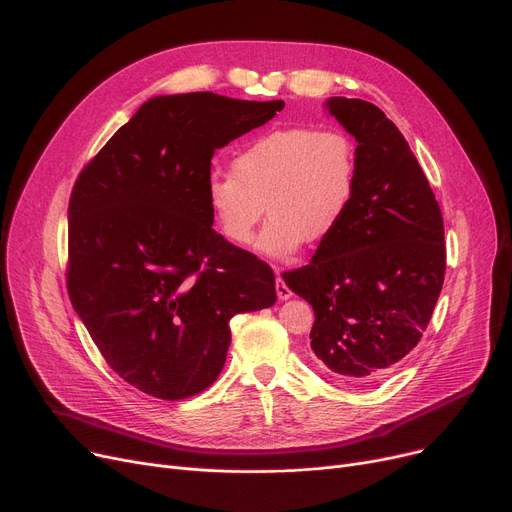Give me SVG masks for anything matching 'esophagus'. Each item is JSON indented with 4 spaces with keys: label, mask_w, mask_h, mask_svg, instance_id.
<instances>
[{
    "label": "esophagus",
    "mask_w": 512,
    "mask_h": 512,
    "mask_svg": "<svg viewBox=\"0 0 512 512\" xmlns=\"http://www.w3.org/2000/svg\"><path fill=\"white\" fill-rule=\"evenodd\" d=\"M276 294H278V299H280V301H288V299L292 297V290L284 284V280H282V278H278V280H276Z\"/></svg>",
    "instance_id": "34e87169"
}]
</instances>
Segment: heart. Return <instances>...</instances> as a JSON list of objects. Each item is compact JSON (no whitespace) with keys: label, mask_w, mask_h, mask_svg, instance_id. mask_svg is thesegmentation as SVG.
<instances>
[{"label":"heart","mask_w":512,"mask_h":512,"mask_svg":"<svg viewBox=\"0 0 512 512\" xmlns=\"http://www.w3.org/2000/svg\"><path fill=\"white\" fill-rule=\"evenodd\" d=\"M359 178L357 145L346 132L280 126L242 145L230 172L205 180V203L218 232L247 247L270 215L259 251L286 259L303 242L328 240L346 218Z\"/></svg>","instance_id":"b5f03b06"}]
</instances>
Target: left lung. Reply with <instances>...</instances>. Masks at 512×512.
I'll list each match as a JSON object with an SVG mask.
<instances>
[{
    "label": "left lung",
    "mask_w": 512,
    "mask_h": 512,
    "mask_svg": "<svg viewBox=\"0 0 512 512\" xmlns=\"http://www.w3.org/2000/svg\"><path fill=\"white\" fill-rule=\"evenodd\" d=\"M357 141L359 178L340 228L286 286L315 313L317 365L346 384H375L421 340L446 272L442 211L417 157L378 105L330 97Z\"/></svg>",
    "instance_id": "8db88e82"
}]
</instances>
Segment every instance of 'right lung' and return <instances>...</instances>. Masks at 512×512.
<instances>
[{"label": "right lung", "mask_w": 512, "mask_h": 512, "mask_svg": "<svg viewBox=\"0 0 512 512\" xmlns=\"http://www.w3.org/2000/svg\"><path fill=\"white\" fill-rule=\"evenodd\" d=\"M284 101L209 91L145 101L78 174L68 205V294L122 380L180 400L218 378L230 319L276 303L272 267L215 232V149Z\"/></svg>", "instance_id": "add662e5"}]
</instances>
